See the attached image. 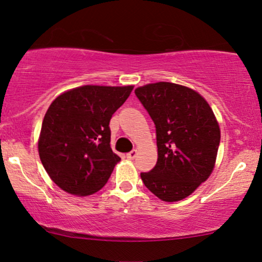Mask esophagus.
<instances>
[{"instance_id": "esophagus-1", "label": "esophagus", "mask_w": 262, "mask_h": 262, "mask_svg": "<svg viewBox=\"0 0 262 262\" xmlns=\"http://www.w3.org/2000/svg\"><path fill=\"white\" fill-rule=\"evenodd\" d=\"M136 156H137V150H132V151L126 154V157L128 160H134Z\"/></svg>"}]
</instances>
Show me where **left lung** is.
<instances>
[{
    "label": "left lung",
    "instance_id": "obj_1",
    "mask_svg": "<svg viewBox=\"0 0 262 262\" xmlns=\"http://www.w3.org/2000/svg\"><path fill=\"white\" fill-rule=\"evenodd\" d=\"M156 126L157 162L142 173L145 187L167 203L191 195L216 164L221 128L212 108L198 92L171 82L135 89Z\"/></svg>",
    "mask_w": 262,
    "mask_h": 262
}]
</instances>
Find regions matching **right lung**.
Wrapping results in <instances>:
<instances>
[{"instance_id": "obj_1", "label": "right lung", "mask_w": 262, "mask_h": 262, "mask_svg": "<svg viewBox=\"0 0 262 262\" xmlns=\"http://www.w3.org/2000/svg\"><path fill=\"white\" fill-rule=\"evenodd\" d=\"M134 85L87 84L62 93L46 111L38 139L46 173L77 196L101 189L120 157L111 148L110 120Z\"/></svg>"}]
</instances>
